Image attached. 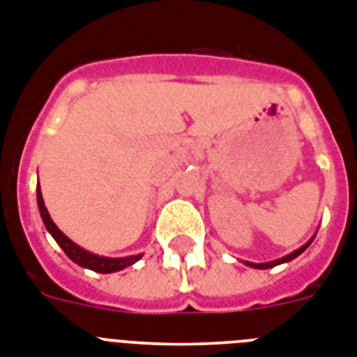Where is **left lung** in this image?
<instances>
[{
  "mask_svg": "<svg viewBox=\"0 0 357 357\" xmlns=\"http://www.w3.org/2000/svg\"><path fill=\"white\" fill-rule=\"evenodd\" d=\"M314 237H316V235H314ZM314 237H312L310 241H308V243H306V244H303V246L299 250L288 253V255H284V257H281V259H275V261H270V263H250V261H246V263H244V264H246V266H250V268H259V270H266V268H273V266H278V264L288 263V261H291V259H296L297 255H301V253L305 252V250L308 248V246H310V243H312V241H314Z\"/></svg>",
  "mask_w": 357,
  "mask_h": 357,
  "instance_id": "obj_1",
  "label": "left lung"
}]
</instances>
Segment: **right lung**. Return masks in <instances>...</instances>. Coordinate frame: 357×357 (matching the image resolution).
I'll use <instances>...</instances> for the list:
<instances>
[{
    "instance_id": "right-lung-1",
    "label": "right lung",
    "mask_w": 357,
    "mask_h": 357,
    "mask_svg": "<svg viewBox=\"0 0 357 357\" xmlns=\"http://www.w3.org/2000/svg\"><path fill=\"white\" fill-rule=\"evenodd\" d=\"M36 197H38V208H40V215L41 219H43V225H45L47 231L54 237V241L60 244V248L66 252L67 257L70 261H75L78 266H84V268H89L93 272H98V273H113V272H120L123 268L131 266L138 261V259H142V253H138V255H129V257H119V259H113V257H100L96 253H91L87 250L79 248L78 244H75L67 237L63 231H61L58 226L52 222L51 215L47 211L45 208V202H43V197H41V190H40V184L36 188Z\"/></svg>"
}]
</instances>
